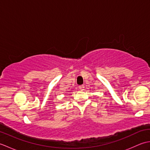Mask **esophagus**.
I'll list each match as a JSON object with an SVG mask.
<instances>
[{"label": "esophagus", "mask_w": 150, "mask_h": 150, "mask_svg": "<svg viewBox=\"0 0 150 150\" xmlns=\"http://www.w3.org/2000/svg\"><path fill=\"white\" fill-rule=\"evenodd\" d=\"M84 85H81V86H79V90H81V91L84 90Z\"/></svg>", "instance_id": "esophagus-1"}]
</instances>
